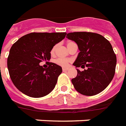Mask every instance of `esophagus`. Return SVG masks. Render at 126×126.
I'll return each mask as SVG.
<instances>
[{
  "mask_svg": "<svg viewBox=\"0 0 126 126\" xmlns=\"http://www.w3.org/2000/svg\"><path fill=\"white\" fill-rule=\"evenodd\" d=\"M62 70H63V72H66L67 70H68V68H62Z\"/></svg>",
  "mask_w": 126,
  "mask_h": 126,
  "instance_id": "obj_1",
  "label": "esophagus"
}]
</instances>
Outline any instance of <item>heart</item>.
<instances>
[{
    "instance_id": "1",
    "label": "heart",
    "mask_w": 126,
    "mask_h": 126,
    "mask_svg": "<svg viewBox=\"0 0 126 126\" xmlns=\"http://www.w3.org/2000/svg\"><path fill=\"white\" fill-rule=\"evenodd\" d=\"M72 43H74V42H69L67 43V47H68L70 45V44H72ZM56 47L57 46H54L51 49V54L52 55H54L55 54V52H56ZM71 61V60L70 59H66V58H58L55 60V63L58 65H59L60 66H63V67H66L67 66L68 64H69L70 62Z\"/></svg>"
}]
</instances>
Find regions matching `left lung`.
Returning <instances> with one entry per match:
<instances>
[{"label":"left lung","mask_w":126,"mask_h":126,"mask_svg":"<svg viewBox=\"0 0 126 126\" xmlns=\"http://www.w3.org/2000/svg\"><path fill=\"white\" fill-rule=\"evenodd\" d=\"M66 37L76 42L80 50L73 63L77 68V76L71 80L74 89L87 96L103 91L114 77L117 62L110 42L101 35L91 32L69 33ZM79 67L87 68L80 71Z\"/></svg>","instance_id":"1"}]
</instances>
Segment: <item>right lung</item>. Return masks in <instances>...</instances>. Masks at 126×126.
Segmentation results:
<instances>
[{"mask_svg":"<svg viewBox=\"0 0 126 126\" xmlns=\"http://www.w3.org/2000/svg\"><path fill=\"white\" fill-rule=\"evenodd\" d=\"M66 33H31L21 37L12 46L7 67L12 82L23 94L39 98L54 89L62 67L48 62L44 68L39 63L49 60L51 49L61 42Z\"/></svg>","mask_w":126,"mask_h":126,"instance_id":"right-lung-1","label":"right lung"}]
</instances>
